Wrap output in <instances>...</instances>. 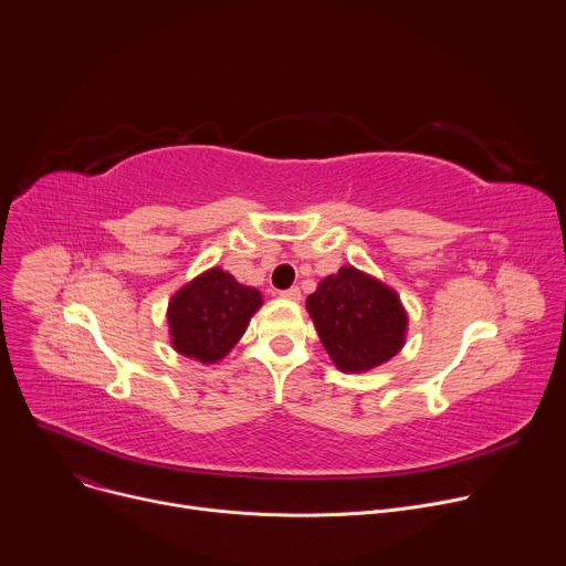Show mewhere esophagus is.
Segmentation results:
<instances>
[{
	"mask_svg": "<svg viewBox=\"0 0 566 566\" xmlns=\"http://www.w3.org/2000/svg\"><path fill=\"white\" fill-rule=\"evenodd\" d=\"M300 289L297 286H291V289H286V291H280V297H284V300H293V302H297L300 300Z\"/></svg>",
	"mask_w": 566,
	"mask_h": 566,
	"instance_id": "34e87169",
	"label": "esophagus"
}]
</instances>
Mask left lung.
I'll use <instances>...</instances> for the list:
<instances>
[{"label": "left lung", "instance_id": "1", "mask_svg": "<svg viewBox=\"0 0 566 566\" xmlns=\"http://www.w3.org/2000/svg\"><path fill=\"white\" fill-rule=\"evenodd\" d=\"M314 327L340 373H368L403 347L408 314L395 289L343 266L306 297Z\"/></svg>", "mask_w": 566, "mask_h": 566}]
</instances>
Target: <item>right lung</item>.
I'll list each match as a JSON object with an SVG mask.
<instances>
[{
    "instance_id": "obj_1",
    "label": "right lung",
    "mask_w": 566,
    "mask_h": 566,
    "mask_svg": "<svg viewBox=\"0 0 566 566\" xmlns=\"http://www.w3.org/2000/svg\"><path fill=\"white\" fill-rule=\"evenodd\" d=\"M262 304L260 291L239 284L228 271H205L169 300L171 347L198 364H217L239 343Z\"/></svg>"
}]
</instances>
